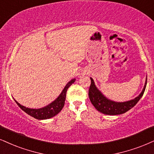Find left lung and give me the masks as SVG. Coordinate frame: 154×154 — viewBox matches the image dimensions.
<instances>
[{"instance_id": "obj_1", "label": "left lung", "mask_w": 154, "mask_h": 154, "mask_svg": "<svg viewBox=\"0 0 154 154\" xmlns=\"http://www.w3.org/2000/svg\"><path fill=\"white\" fill-rule=\"evenodd\" d=\"M91 86L88 91V96L91 103L96 108V109L100 113L106 115L112 116L122 114L131 109L143 96L147 83L146 79L143 91L138 95V96L134 99L126 102H116L108 99L102 94V93L96 88L92 78H91Z\"/></svg>"}]
</instances>
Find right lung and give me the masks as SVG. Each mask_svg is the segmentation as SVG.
<instances>
[{
	"mask_svg": "<svg viewBox=\"0 0 154 154\" xmlns=\"http://www.w3.org/2000/svg\"><path fill=\"white\" fill-rule=\"evenodd\" d=\"M75 79L70 81L69 82L66 84V86H65V88H63V90L62 91L61 94L59 95V96H58L54 101H53L52 103H50L48 106H45V107L41 108V109H29V108H26L23 106L20 105V104L18 103L15 99L14 100L23 111L26 112L27 114L30 115L31 116L35 118V119H38V120L51 119V118L54 117L56 115L58 114V113L61 111L63 108L64 104H65L66 92H67L68 88L75 82Z\"/></svg>",
	"mask_w": 154,
	"mask_h": 154,
	"instance_id": "1",
	"label": "right lung"
}]
</instances>
